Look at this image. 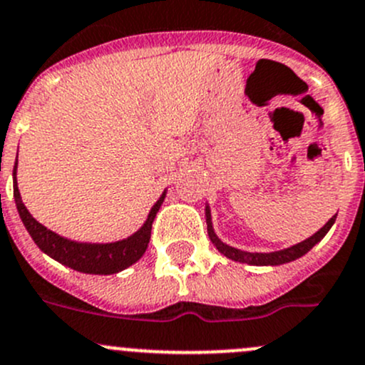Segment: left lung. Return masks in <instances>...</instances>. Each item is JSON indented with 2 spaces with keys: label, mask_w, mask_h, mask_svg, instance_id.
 Returning <instances> with one entry per match:
<instances>
[{
  "label": "left lung",
  "mask_w": 365,
  "mask_h": 365,
  "mask_svg": "<svg viewBox=\"0 0 365 365\" xmlns=\"http://www.w3.org/2000/svg\"><path fill=\"white\" fill-rule=\"evenodd\" d=\"M205 215H207V230H208V237H210L212 244H214V246L217 247L225 257H228L230 260L242 262V264H250V265H280L303 257V255L309 253V251L312 250V247L316 246L324 235H327L328 230L334 226L335 217H337V215H334V217H331L330 221L319 230V232H316L312 237L302 240V242L294 244V246L285 247V250H280V251H272V253H250V251H242V250H237V247L228 246V244H225L217 235H215L214 228H212V217H210V208H208V205L205 207Z\"/></svg>",
  "instance_id": "1"
}]
</instances>
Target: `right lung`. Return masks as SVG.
<instances>
[{"label": "right lung", "instance_id": "add662e5", "mask_svg": "<svg viewBox=\"0 0 365 365\" xmlns=\"http://www.w3.org/2000/svg\"><path fill=\"white\" fill-rule=\"evenodd\" d=\"M16 175L17 160L14 164V200H16V207L17 212H19L21 221H23L24 228L28 230L34 242L41 247V251H44L46 255L55 258L56 262L74 269V271L87 272V274H115V272L135 264L143 257L148 244H150L151 225L155 221V215L160 210L162 203L165 200V192H168V190L162 192L157 203L151 207L146 222L135 233L126 237V239L105 244L78 242V240H71L67 237H62L58 233L48 230L28 212L23 200H21Z\"/></svg>", "mask_w": 365, "mask_h": 365}]
</instances>
